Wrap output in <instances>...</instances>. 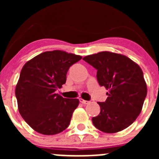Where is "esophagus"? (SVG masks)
I'll return each instance as SVG.
<instances>
[{
	"mask_svg": "<svg viewBox=\"0 0 159 159\" xmlns=\"http://www.w3.org/2000/svg\"><path fill=\"white\" fill-rule=\"evenodd\" d=\"M80 102H81V103H83V104H88L89 103V101H87V100H84V99H80Z\"/></svg>",
	"mask_w": 159,
	"mask_h": 159,
	"instance_id": "34e87169",
	"label": "esophagus"
}]
</instances>
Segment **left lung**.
<instances>
[{"mask_svg":"<svg viewBox=\"0 0 159 159\" xmlns=\"http://www.w3.org/2000/svg\"><path fill=\"white\" fill-rule=\"evenodd\" d=\"M83 60L97 70V80L104 86L107 99L99 102L100 113L92 118L97 129L105 133L121 131L135 121L143 108L147 88L141 67L118 53L100 52Z\"/></svg>","mask_w":159,"mask_h":159,"instance_id":"1","label":"left lung"}]
</instances>
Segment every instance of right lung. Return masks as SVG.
<instances>
[{
  "mask_svg": "<svg viewBox=\"0 0 159 159\" xmlns=\"http://www.w3.org/2000/svg\"><path fill=\"white\" fill-rule=\"evenodd\" d=\"M82 59L60 50L45 52L22 67L15 94L18 110L36 132L53 135L69 125L78 99H67L56 93L66 83L69 67Z\"/></svg>",
  "mask_w": 159,
  "mask_h": 159,
  "instance_id": "obj_1",
  "label": "right lung"
}]
</instances>
